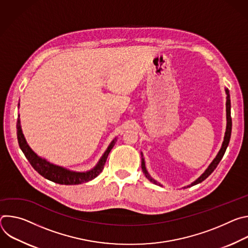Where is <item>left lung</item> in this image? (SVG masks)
I'll list each match as a JSON object with an SVG mask.
<instances>
[{
	"mask_svg": "<svg viewBox=\"0 0 248 248\" xmlns=\"http://www.w3.org/2000/svg\"><path fill=\"white\" fill-rule=\"evenodd\" d=\"M225 91H226V94H227V101H226V113H227V126H226V132H225V136H224V141L222 143V146H221V149L220 151L218 152V154L216 155V157L214 158V160L211 162V164L208 166V168L205 170V171L199 176V178L197 180H195L193 183H191L189 186H185L184 188H186V187H190L192 186H195L197 184H200L202 183L204 180H206L208 176L214 171V170L217 168L218 164L220 163V161L222 160L226 150H227V147L230 143V139H231V134H232V118H231V98H230V91L228 88H225ZM141 154V168H142V170H143V173L145 174V176L147 178L148 181H150L151 183H153L154 185H157L159 186H163L160 183H158L157 181H155L152 176L149 174V172L147 171L146 170V166H145V161H144V158H143V154L142 152L140 153Z\"/></svg>",
	"mask_w": 248,
	"mask_h": 248,
	"instance_id": "1",
	"label": "left lung"
}]
</instances>
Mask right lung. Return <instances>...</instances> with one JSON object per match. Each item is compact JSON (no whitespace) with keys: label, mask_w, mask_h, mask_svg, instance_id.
Segmentation results:
<instances>
[{"label":"right lung","mask_w":248,"mask_h":248,"mask_svg":"<svg viewBox=\"0 0 248 248\" xmlns=\"http://www.w3.org/2000/svg\"><path fill=\"white\" fill-rule=\"evenodd\" d=\"M18 107H19V104H18ZM16 133H17V140H18L19 147L23 152L24 156L26 157V159L29 161V163L33 167V169L38 173H40L42 176H44L45 179L51 182H54L56 184L65 185V186L80 185L95 179L96 176L99 175V173L103 170L105 163L107 161L108 155L112 150V148L115 146V143L117 141V137H115L94 168L86 171H76V170H72L66 168L55 165L53 163H50L46 159L38 156L30 148L21 129L19 115L16 123Z\"/></svg>","instance_id":"1"}]
</instances>
